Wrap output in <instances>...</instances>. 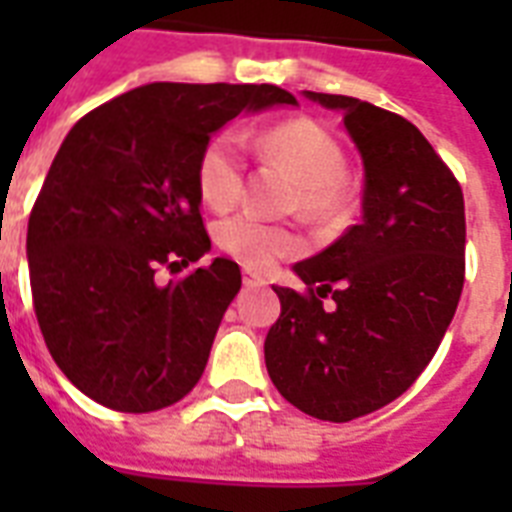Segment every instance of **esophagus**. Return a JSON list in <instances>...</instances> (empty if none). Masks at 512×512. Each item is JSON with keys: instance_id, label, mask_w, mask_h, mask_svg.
I'll return each instance as SVG.
<instances>
[{"instance_id": "esophagus-1", "label": "esophagus", "mask_w": 512, "mask_h": 512, "mask_svg": "<svg viewBox=\"0 0 512 512\" xmlns=\"http://www.w3.org/2000/svg\"><path fill=\"white\" fill-rule=\"evenodd\" d=\"M241 281H244V287H265L263 276L257 271H252V268H244V271H241Z\"/></svg>"}]
</instances>
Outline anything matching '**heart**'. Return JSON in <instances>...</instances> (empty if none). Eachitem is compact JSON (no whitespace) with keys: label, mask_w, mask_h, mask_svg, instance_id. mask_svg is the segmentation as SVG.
I'll return each mask as SVG.
<instances>
[{"label":"heart","mask_w":512,"mask_h":512,"mask_svg":"<svg viewBox=\"0 0 512 512\" xmlns=\"http://www.w3.org/2000/svg\"><path fill=\"white\" fill-rule=\"evenodd\" d=\"M265 154L276 156L300 180V209L313 217H327L342 204V154L335 138L311 119L276 124L260 138ZM201 199L209 207L225 209L239 199L244 183V135L236 127L215 132L204 146L196 167ZM217 244L236 260L255 268L295 255L300 239L284 225L268 223L252 212L225 217L217 225Z\"/></svg>","instance_id":"b5f03b06"}]
</instances>
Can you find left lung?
<instances>
[{
  "label": "left lung",
  "mask_w": 512,
  "mask_h": 512,
  "mask_svg": "<svg viewBox=\"0 0 512 512\" xmlns=\"http://www.w3.org/2000/svg\"><path fill=\"white\" fill-rule=\"evenodd\" d=\"M342 116L361 164V220L273 287L265 366L289 404L348 422L398 398L430 364L465 281V201L425 135L348 95L303 92Z\"/></svg>",
  "instance_id": "obj_1"
}]
</instances>
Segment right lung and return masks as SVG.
I'll return each instance as SVG.
<instances>
[{
    "instance_id": "add662e5",
    "label": "right lung",
    "mask_w": 512,
    "mask_h": 512,
    "mask_svg": "<svg viewBox=\"0 0 512 512\" xmlns=\"http://www.w3.org/2000/svg\"><path fill=\"white\" fill-rule=\"evenodd\" d=\"M297 106L273 84H143L82 116L28 217V273L44 342L84 396L156 412L199 382L239 265L215 257L196 183L209 138L239 114Z\"/></svg>"
}]
</instances>
